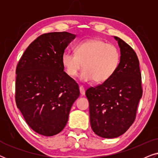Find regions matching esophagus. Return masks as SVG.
Segmentation results:
<instances>
[{"label": "esophagus", "instance_id": "obj_1", "mask_svg": "<svg viewBox=\"0 0 158 158\" xmlns=\"http://www.w3.org/2000/svg\"><path fill=\"white\" fill-rule=\"evenodd\" d=\"M79 89H80V93H81V95H82V96L85 95V88H83V86L80 85Z\"/></svg>", "mask_w": 158, "mask_h": 158}]
</instances>
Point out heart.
Returning a JSON list of instances; mask_svg holds the SVG:
<instances>
[{
  "label": "heart",
  "mask_w": 158,
  "mask_h": 158,
  "mask_svg": "<svg viewBox=\"0 0 158 158\" xmlns=\"http://www.w3.org/2000/svg\"><path fill=\"white\" fill-rule=\"evenodd\" d=\"M120 60L117 47L100 39L84 40L75 46V54L64 52L62 55V66L69 77H76L83 64L81 79L94 80L96 83L111 78L119 66Z\"/></svg>",
  "instance_id": "heart-1"
}]
</instances>
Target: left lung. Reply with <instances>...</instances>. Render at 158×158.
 <instances>
[{"instance_id":"left-lung-1","label":"left lung","mask_w":158,"mask_h":158,"mask_svg":"<svg viewBox=\"0 0 158 158\" xmlns=\"http://www.w3.org/2000/svg\"><path fill=\"white\" fill-rule=\"evenodd\" d=\"M114 38L121 50L117 70L108 81L85 91L93 131L108 139L123 135L131 126L143 91L137 54L124 41Z\"/></svg>"}]
</instances>
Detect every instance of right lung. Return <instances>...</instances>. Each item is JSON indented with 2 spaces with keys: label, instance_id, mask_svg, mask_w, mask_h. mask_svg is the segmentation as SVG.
I'll return each instance as SVG.
<instances>
[{
  "label": "right lung",
  "instance_id": "add662e5",
  "mask_svg": "<svg viewBox=\"0 0 158 158\" xmlns=\"http://www.w3.org/2000/svg\"><path fill=\"white\" fill-rule=\"evenodd\" d=\"M75 37L66 31L43 34L29 44L17 64V108L40 135L60 133L80 95L78 85L64 72L62 64L64 49Z\"/></svg>",
  "mask_w": 158,
  "mask_h": 158
}]
</instances>
